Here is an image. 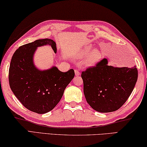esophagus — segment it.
Segmentation results:
<instances>
[{"mask_svg":"<svg viewBox=\"0 0 147 147\" xmlns=\"http://www.w3.org/2000/svg\"><path fill=\"white\" fill-rule=\"evenodd\" d=\"M74 71H75L76 76H80V72H79V71L78 70V69H74Z\"/></svg>","mask_w":147,"mask_h":147,"instance_id":"esophagus-1","label":"esophagus"}]
</instances>
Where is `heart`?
<instances>
[{
    "instance_id": "obj_1",
    "label": "heart",
    "mask_w": 147,
    "mask_h": 147,
    "mask_svg": "<svg viewBox=\"0 0 147 147\" xmlns=\"http://www.w3.org/2000/svg\"><path fill=\"white\" fill-rule=\"evenodd\" d=\"M92 50L91 46L89 47H86L83 50L79 52L77 57H84L88 55V53L90 52V51ZM100 58H101V53H100L98 50H95L92 51V52L89 54L88 57L86 59V63L88 65H93L95 63H96L98 61Z\"/></svg>"
}]
</instances>
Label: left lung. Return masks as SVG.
<instances>
[{
    "label": "left lung",
    "mask_w": 147,
    "mask_h": 147,
    "mask_svg": "<svg viewBox=\"0 0 147 147\" xmlns=\"http://www.w3.org/2000/svg\"><path fill=\"white\" fill-rule=\"evenodd\" d=\"M138 69L108 65L107 59L82 71L86 100L99 112H111L120 109L132 94L138 80Z\"/></svg>",
    "instance_id": "left-lung-1"
}]
</instances>
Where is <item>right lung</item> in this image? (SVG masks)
<instances>
[{"instance_id": "1", "label": "right lung", "mask_w": 147, "mask_h": 147, "mask_svg": "<svg viewBox=\"0 0 147 147\" xmlns=\"http://www.w3.org/2000/svg\"><path fill=\"white\" fill-rule=\"evenodd\" d=\"M49 45L57 52L56 44L50 38L36 40L19 47L13 55L9 69L10 88L23 106L37 114L54 109L75 72L59 71L55 66L40 71L33 64V57L38 46Z\"/></svg>"}]
</instances>
